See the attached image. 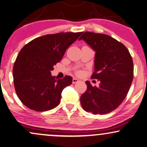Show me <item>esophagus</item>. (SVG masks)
<instances>
[{"label": "esophagus", "mask_w": 147, "mask_h": 147, "mask_svg": "<svg viewBox=\"0 0 147 147\" xmlns=\"http://www.w3.org/2000/svg\"><path fill=\"white\" fill-rule=\"evenodd\" d=\"M78 81H79V79H77V78H73V79H72V83H76Z\"/></svg>", "instance_id": "obj_1"}]
</instances>
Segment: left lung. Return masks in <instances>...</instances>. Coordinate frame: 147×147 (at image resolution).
Masks as SVG:
<instances>
[{
    "mask_svg": "<svg viewBox=\"0 0 147 147\" xmlns=\"http://www.w3.org/2000/svg\"><path fill=\"white\" fill-rule=\"evenodd\" d=\"M96 52L92 78L99 87L87 81L86 92L80 98L83 109L93 114L104 115L116 109L127 96L133 80L132 57L125 46L113 37L86 32L80 37Z\"/></svg>",
    "mask_w": 147,
    "mask_h": 147,
    "instance_id": "left-lung-1",
    "label": "left lung"
}]
</instances>
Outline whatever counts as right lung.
I'll return each instance as SVG.
<instances>
[{"label": "right lung", "mask_w": 147, "mask_h": 147, "mask_svg": "<svg viewBox=\"0 0 147 147\" xmlns=\"http://www.w3.org/2000/svg\"><path fill=\"white\" fill-rule=\"evenodd\" d=\"M82 32H61L34 38L20 51L13 68L15 90L21 102L36 111H47L60 104L62 92L72 78L56 79L51 72L66 49Z\"/></svg>", "instance_id": "right-lung-1"}]
</instances>
